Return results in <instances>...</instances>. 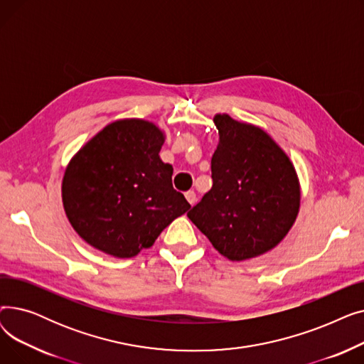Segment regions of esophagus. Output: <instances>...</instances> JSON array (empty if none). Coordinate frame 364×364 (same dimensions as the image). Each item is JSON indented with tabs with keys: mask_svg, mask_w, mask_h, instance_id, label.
<instances>
[{
	"mask_svg": "<svg viewBox=\"0 0 364 364\" xmlns=\"http://www.w3.org/2000/svg\"><path fill=\"white\" fill-rule=\"evenodd\" d=\"M186 199L190 205L196 203V193L193 192V190H188V192H186Z\"/></svg>",
	"mask_w": 364,
	"mask_h": 364,
	"instance_id": "1",
	"label": "esophagus"
}]
</instances>
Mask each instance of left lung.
<instances>
[{"label":"left lung","instance_id":"obj_1","mask_svg":"<svg viewBox=\"0 0 364 364\" xmlns=\"http://www.w3.org/2000/svg\"><path fill=\"white\" fill-rule=\"evenodd\" d=\"M220 141L211 159L213 188L187 217L230 261L259 257L294 225L301 200L296 171L262 128L227 113L214 117Z\"/></svg>","mask_w":364,"mask_h":364}]
</instances>
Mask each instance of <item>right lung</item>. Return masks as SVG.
I'll list each match as a JSON object with an SVG mask.
<instances>
[{
    "mask_svg": "<svg viewBox=\"0 0 364 364\" xmlns=\"http://www.w3.org/2000/svg\"><path fill=\"white\" fill-rule=\"evenodd\" d=\"M165 134L144 119L106 125L66 166L63 208L88 245L117 258L147 250L190 208L159 158Z\"/></svg>",
    "mask_w": 364,
    "mask_h": 364,
    "instance_id": "add662e5",
    "label": "right lung"
}]
</instances>
